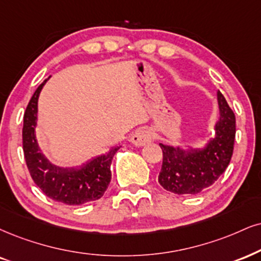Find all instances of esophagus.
<instances>
[{"label": "esophagus", "instance_id": "1", "mask_svg": "<svg viewBox=\"0 0 261 261\" xmlns=\"http://www.w3.org/2000/svg\"><path fill=\"white\" fill-rule=\"evenodd\" d=\"M152 140V133L149 129H138L130 138V141L137 146H143Z\"/></svg>", "mask_w": 261, "mask_h": 261}]
</instances>
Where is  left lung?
<instances>
[{
	"mask_svg": "<svg viewBox=\"0 0 261 261\" xmlns=\"http://www.w3.org/2000/svg\"><path fill=\"white\" fill-rule=\"evenodd\" d=\"M220 118L215 138L202 150L184 151L160 144L163 162L159 182L176 195H196L213 185L229 166L236 137V118L224 95L218 91Z\"/></svg>",
	"mask_w": 261,
	"mask_h": 261,
	"instance_id": "8db88e82",
	"label": "left lung"
}]
</instances>
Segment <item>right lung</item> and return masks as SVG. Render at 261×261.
I'll return each mask as SVG.
<instances>
[{"label": "right lung", "instance_id": "right-lung-1", "mask_svg": "<svg viewBox=\"0 0 261 261\" xmlns=\"http://www.w3.org/2000/svg\"><path fill=\"white\" fill-rule=\"evenodd\" d=\"M47 80L38 86L24 114L22 150L32 180L44 195L69 205L95 201L104 195L111 181V162L120 147L106 155L95 157L81 168H59L48 162L38 149L35 128L37 120V100Z\"/></svg>", "mask_w": 261, "mask_h": 261}]
</instances>
